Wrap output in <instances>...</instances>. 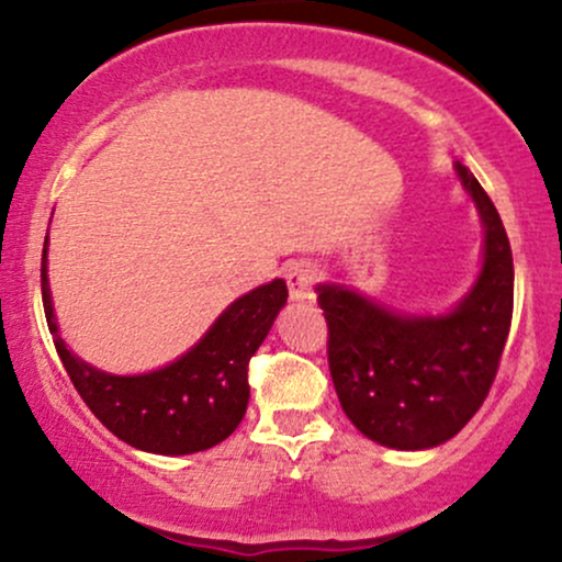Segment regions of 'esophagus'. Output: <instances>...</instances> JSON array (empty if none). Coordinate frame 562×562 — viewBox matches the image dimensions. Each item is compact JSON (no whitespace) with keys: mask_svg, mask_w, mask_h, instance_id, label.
I'll return each instance as SVG.
<instances>
[{"mask_svg":"<svg viewBox=\"0 0 562 562\" xmlns=\"http://www.w3.org/2000/svg\"><path fill=\"white\" fill-rule=\"evenodd\" d=\"M285 282L293 301L312 299V288L317 282V267L312 261H293L285 269Z\"/></svg>","mask_w":562,"mask_h":562,"instance_id":"esophagus-1","label":"esophagus"}]
</instances>
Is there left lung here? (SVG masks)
<instances>
[{
    "mask_svg": "<svg viewBox=\"0 0 562 562\" xmlns=\"http://www.w3.org/2000/svg\"><path fill=\"white\" fill-rule=\"evenodd\" d=\"M454 169L486 229L479 282L454 312L412 317L344 285L317 288L340 406L367 438L391 449H430L465 428L488 396L513 322L505 224L479 179L460 160Z\"/></svg>",
    "mask_w": 562,
    "mask_h": 562,
    "instance_id": "left-lung-1",
    "label": "left lung"
}]
</instances>
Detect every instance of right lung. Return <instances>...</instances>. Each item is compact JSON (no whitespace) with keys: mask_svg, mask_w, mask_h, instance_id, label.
Wrapping results in <instances>:
<instances>
[{"mask_svg":"<svg viewBox=\"0 0 562 562\" xmlns=\"http://www.w3.org/2000/svg\"><path fill=\"white\" fill-rule=\"evenodd\" d=\"M42 301L49 333L70 383L92 415L126 441L153 454H192L222 443L248 406V362L288 301L282 280L250 290L214 322L184 357L145 375H108L70 353L57 333L42 250Z\"/></svg>","mask_w":562,"mask_h":562,"instance_id":"right-lung-1","label":"right lung"}]
</instances>
